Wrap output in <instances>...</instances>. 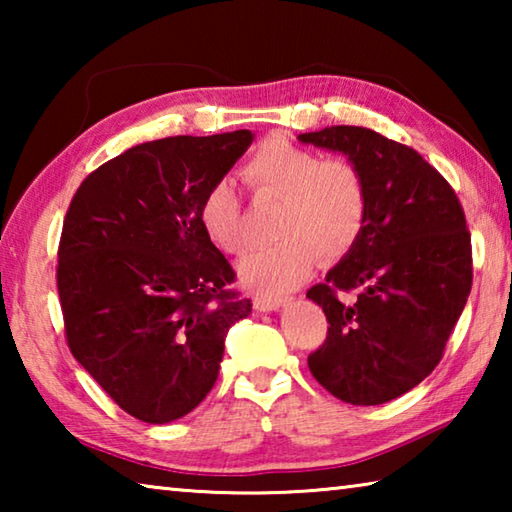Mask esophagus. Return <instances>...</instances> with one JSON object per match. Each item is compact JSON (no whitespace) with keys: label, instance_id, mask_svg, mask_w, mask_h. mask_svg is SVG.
<instances>
[{"label":"esophagus","instance_id":"esophagus-1","mask_svg":"<svg viewBox=\"0 0 512 512\" xmlns=\"http://www.w3.org/2000/svg\"><path fill=\"white\" fill-rule=\"evenodd\" d=\"M289 302V298H273V296H257L255 298V309L257 311H275L284 307Z\"/></svg>","mask_w":512,"mask_h":512}]
</instances>
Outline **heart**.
Returning a JSON list of instances; mask_svg holds the SVG:
<instances>
[{"label": "heart", "instance_id": "obj_1", "mask_svg": "<svg viewBox=\"0 0 512 512\" xmlns=\"http://www.w3.org/2000/svg\"><path fill=\"white\" fill-rule=\"evenodd\" d=\"M255 196L282 201L275 221L280 241L241 259L246 287L284 293L305 280L318 255L336 262L357 246L368 219V187L359 167L345 158H323L318 151L284 137H268L241 169ZM205 237L228 255L248 248L244 210L230 180H216L198 203Z\"/></svg>", "mask_w": 512, "mask_h": 512}]
</instances>
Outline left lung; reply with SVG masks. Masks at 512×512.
I'll list each match as a JSON object with an SVG mask.
<instances>
[{"label": "left lung", "mask_w": 512, "mask_h": 512, "mask_svg": "<svg viewBox=\"0 0 512 512\" xmlns=\"http://www.w3.org/2000/svg\"><path fill=\"white\" fill-rule=\"evenodd\" d=\"M298 140L348 155L368 187L357 246L307 291L329 323L309 370L348 404L391 402L438 366L470 296L465 212L418 151L370 128L329 126Z\"/></svg>", "instance_id": "obj_1"}]
</instances>
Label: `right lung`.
<instances>
[{
  "instance_id": "add662e5",
  "label": "right lung",
  "mask_w": 512,
  "mask_h": 512,
  "mask_svg": "<svg viewBox=\"0 0 512 512\" xmlns=\"http://www.w3.org/2000/svg\"><path fill=\"white\" fill-rule=\"evenodd\" d=\"M250 131L164 137L101 164L69 203L58 296L74 359L133 418L167 424L212 391L225 336L253 305L198 223Z\"/></svg>"
}]
</instances>
